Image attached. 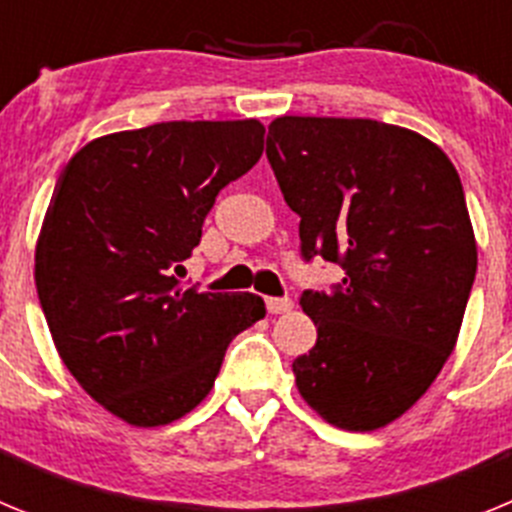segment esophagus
Segmentation results:
<instances>
[{"label": "esophagus", "instance_id": "obj_1", "mask_svg": "<svg viewBox=\"0 0 512 512\" xmlns=\"http://www.w3.org/2000/svg\"><path fill=\"white\" fill-rule=\"evenodd\" d=\"M266 310L271 315H282V312L292 310V300L289 297H266Z\"/></svg>", "mask_w": 512, "mask_h": 512}]
</instances>
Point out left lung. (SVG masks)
Wrapping results in <instances>:
<instances>
[{
	"mask_svg": "<svg viewBox=\"0 0 512 512\" xmlns=\"http://www.w3.org/2000/svg\"><path fill=\"white\" fill-rule=\"evenodd\" d=\"M266 158L302 259L343 271L300 297L318 341L292 364L297 390L338 428H382L431 387L467 310L477 243L459 174L423 135L359 117H277Z\"/></svg>",
	"mask_w": 512,
	"mask_h": 512,
	"instance_id": "left-lung-1",
	"label": "left lung"
}]
</instances>
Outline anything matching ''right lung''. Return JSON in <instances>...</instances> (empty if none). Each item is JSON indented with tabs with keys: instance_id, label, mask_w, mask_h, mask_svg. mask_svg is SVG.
<instances>
[{
	"instance_id": "1",
	"label": "right lung",
	"mask_w": 512,
	"mask_h": 512,
	"mask_svg": "<svg viewBox=\"0 0 512 512\" xmlns=\"http://www.w3.org/2000/svg\"><path fill=\"white\" fill-rule=\"evenodd\" d=\"M261 151L259 120L158 122L92 140L58 176L35 248L40 307L76 382L125 423L197 408L228 343L264 318L259 295L174 277Z\"/></svg>"
}]
</instances>
